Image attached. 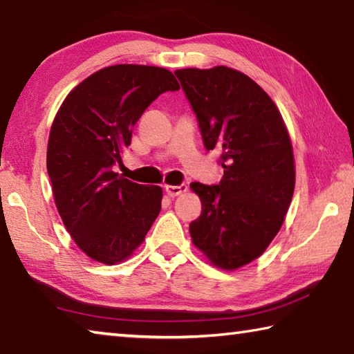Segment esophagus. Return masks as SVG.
I'll list each match as a JSON object with an SVG mask.
<instances>
[{
  "mask_svg": "<svg viewBox=\"0 0 354 354\" xmlns=\"http://www.w3.org/2000/svg\"><path fill=\"white\" fill-rule=\"evenodd\" d=\"M165 191H166V193L169 194L171 197H176V196H180V194H183V193H187L188 187H187V185H185V183L177 185V187H174V185H166Z\"/></svg>",
  "mask_w": 354,
  "mask_h": 354,
  "instance_id": "obj_1",
  "label": "esophagus"
}]
</instances>
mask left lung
I'll return each instance as SVG.
<instances>
[{"instance_id":"8db88e82","label":"left lung","mask_w":354,"mask_h":354,"mask_svg":"<svg viewBox=\"0 0 354 354\" xmlns=\"http://www.w3.org/2000/svg\"><path fill=\"white\" fill-rule=\"evenodd\" d=\"M207 151L221 152L224 177L189 185L202 214L193 243L221 269H238L268 249L295 187L294 153L277 105L257 82L227 66L177 70Z\"/></svg>"}]
</instances>
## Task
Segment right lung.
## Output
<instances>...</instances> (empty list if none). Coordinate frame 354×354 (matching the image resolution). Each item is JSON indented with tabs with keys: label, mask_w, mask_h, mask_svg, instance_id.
I'll list each match as a JSON object with an SVG mask.
<instances>
[{
	"label": "right lung",
	"mask_w": 354,
	"mask_h": 354,
	"mask_svg": "<svg viewBox=\"0 0 354 354\" xmlns=\"http://www.w3.org/2000/svg\"><path fill=\"white\" fill-rule=\"evenodd\" d=\"M178 88L165 68L113 65L82 80L55 115L46 155L55 207L74 243L95 261H124L157 219L161 188L127 180L113 166L145 110Z\"/></svg>",
	"instance_id": "1"
}]
</instances>
